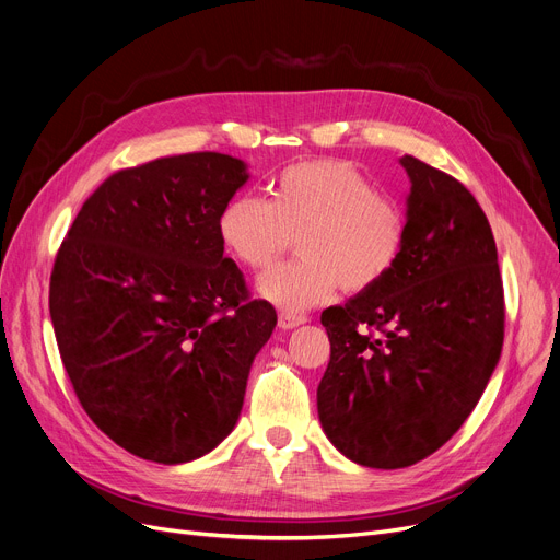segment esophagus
Returning <instances> with one entry per match:
<instances>
[{"instance_id":"34e87169","label":"esophagus","mask_w":560,"mask_h":560,"mask_svg":"<svg viewBox=\"0 0 560 560\" xmlns=\"http://www.w3.org/2000/svg\"><path fill=\"white\" fill-rule=\"evenodd\" d=\"M306 319H308L306 315H298V313H281V315H279V327H281L283 331H288V329H295V327L304 325Z\"/></svg>"}]
</instances>
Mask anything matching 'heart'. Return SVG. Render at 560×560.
<instances>
[{
	"mask_svg": "<svg viewBox=\"0 0 560 560\" xmlns=\"http://www.w3.org/2000/svg\"><path fill=\"white\" fill-rule=\"evenodd\" d=\"M298 235L302 258L275 265L258 279L262 300L306 311L347 292H368L397 268L408 241V215L381 195L370 176L349 161L319 159L281 170L268 201L231 197L218 213L224 252L249 270H262Z\"/></svg>",
	"mask_w": 560,
	"mask_h": 560,
	"instance_id": "b5f03b06",
	"label": "heart"
}]
</instances>
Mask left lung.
<instances>
[{
	"mask_svg": "<svg viewBox=\"0 0 560 560\" xmlns=\"http://www.w3.org/2000/svg\"><path fill=\"white\" fill-rule=\"evenodd\" d=\"M408 241L374 290L322 313L331 359L317 416L365 467H408L460 429L502 357L504 285L486 213L460 182L401 156Z\"/></svg>",
	"mask_w": 560,
	"mask_h": 560,
	"instance_id": "1",
	"label": "left lung"
}]
</instances>
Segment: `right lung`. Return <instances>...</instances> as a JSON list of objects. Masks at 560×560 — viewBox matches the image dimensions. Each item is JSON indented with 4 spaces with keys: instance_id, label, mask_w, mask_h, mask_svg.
Here are the masks:
<instances>
[{
    "instance_id": "right-lung-1",
    "label": "right lung",
    "mask_w": 560,
    "mask_h": 560,
    "mask_svg": "<svg viewBox=\"0 0 560 560\" xmlns=\"http://www.w3.org/2000/svg\"><path fill=\"white\" fill-rule=\"evenodd\" d=\"M247 179L245 161L218 152L120 170L56 254L49 315L72 388L140 458L176 465L215 450L277 327L218 238V213Z\"/></svg>"
}]
</instances>
